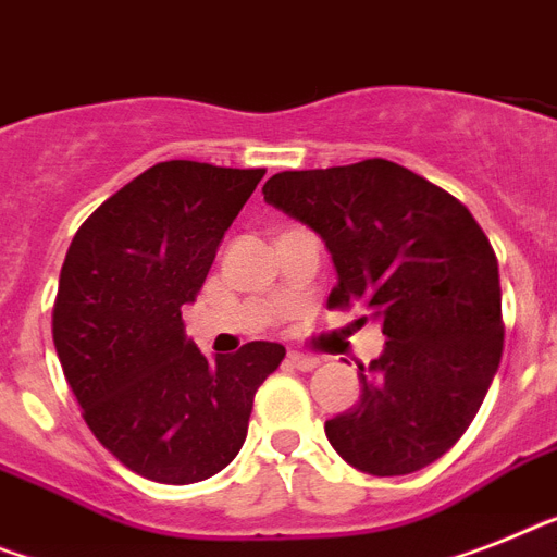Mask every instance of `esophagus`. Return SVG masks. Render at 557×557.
Wrapping results in <instances>:
<instances>
[{"instance_id": "esophagus-1", "label": "esophagus", "mask_w": 557, "mask_h": 557, "mask_svg": "<svg viewBox=\"0 0 557 557\" xmlns=\"http://www.w3.org/2000/svg\"><path fill=\"white\" fill-rule=\"evenodd\" d=\"M287 364H289V367H296V370L310 372V370H315V367H319V358H315V356H307V352L289 350V352H287Z\"/></svg>"}]
</instances>
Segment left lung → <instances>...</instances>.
I'll return each mask as SVG.
<instances>
[{"instance_id":"left-lung-1","label":"left lung","mask_w":557,"mask_h":557,"mask_svg":"<svg viewBox=\"0 0 557 557\" xmlns=\"http://www.w3.org/2000/svg\"><path fill=\"white\" fill-rule=\"evenodd\" d=\"M261 193L327 245L338 273L327 307H364L387 335L370 370L358 367V401L324 424L333 449L381 478L438 461L472 424L504 352L484 230L455 196L387 159L284 170Z\"/></svg>"}]
</instances>
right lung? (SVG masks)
<instances>
[{
    "instance_id": "add662e5",
    "label": "right lung",
    "mask_w": 557,
    "mask_h": 557,
    "mask_svg": "<svg viewBox=\"0 0 557 557\" xmlns=\"http://www.w3.org/2000/svg\"><path fill=\"white\" fill-rule=\"evenodd\" d=\"M264 170L159 162L76 230L53 305V344L85 424L136 475L196 484L247 438L252 398L284 347L207 358L185 335L224 230Z\"/></svg>"
}]
</instances>
